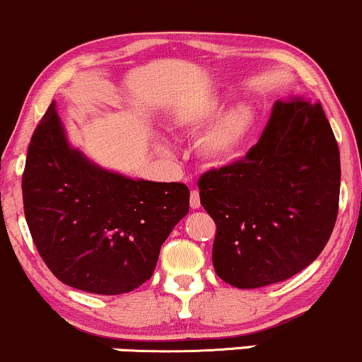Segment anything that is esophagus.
Listing matches in <instances>:
<instances>
[{"mask_svg":"<svg viewBox=\"0 0 362 362\" xmlns=\"http://www.w3.org/2000/svg\"><path fill=\"white\" fill-rule=\"evenodd\" d=\"M189 205L192 209H200V192L198 189H192L189 193Z\"/></svg>","mask_w":362,"mask_h":362,"instance_id":"34e87169","label":"esophagus"}]
</instances>
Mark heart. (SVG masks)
I'll return each instance as SVG.
<instances>
[{"instance_id":"obj_1","label":"heart","mask_w":362,"mask_h":362,"mask_svg":"<svg viewBox=\"0 0 362 362\" xmlns=\"http://www.w3.org/2000/svg\"><path fill=\"white\" fill-rule=\"evenodd\" d=\"M222 109V103L217 99L206 100L185 112L180 117L182 127L189 129H200L217 117ZM253 127V111L247 105H239L233 111L226 112L221 119H217L212 124V128L205 133L202 141V148L205 156L212 159H229L233 157L243 144L246 141L250 129Z\"/></svg>"}]
</instances>
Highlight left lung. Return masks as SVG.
<instances>
[{
    "instance_id": "obj_1",
    "label": "left lung",
    "mask_w": 362,
    "mask_h": 362,
    "mask_svg": "<svg viewBox=\"0 0 362 362\" xmlns=\"http://www.w3.org/2000/svg\"><path fill=\"white\" fill-rule=\"evenodd\" d=\"M217 233V275L239 289L270 286L318 258L339 214L340 153L322 104H274L243 159L198 180Z\"/></svg>"
}]
</instances>
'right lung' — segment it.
I'll use <instances>...</instances> for the list:
<instances>
[{
    "label": "right lung",
    "instance_id": "right-lung-1",
    "mask_svg": "<svg viewBox=\"0 0 362 362\" xmlns=\"http://www.w3.org/2000/svg\"><path fill=\"white\" fill-rule=\"evenodd\" d=\"M23 212L56 279L93 294H124L147 282L162 243L188 214L182 182L129 180L68 145L54 104L27 152Z\"/></svg>",
    "mask_w": 362,
    "mask_h": 362
}]
</instances>
